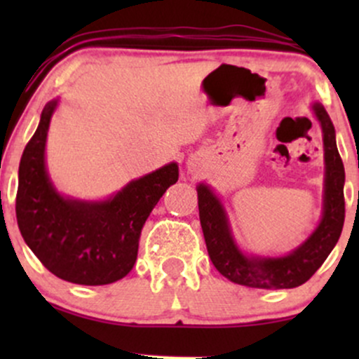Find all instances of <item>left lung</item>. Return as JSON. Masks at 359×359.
<instances>
[{"label":"left lung","instance_id":"left-lung-1","mask_svg":"<svg viewBox=\"0 0 359 359\" xmlns=\"http://www.w3.org/2000/svg\"><path fill=\"white\" fill-rule=\"evenodd\" d=\"M324 133L325 192L324 216L312 236L294 253L283 258H246L229 234L219 201L201 184L197 204L205 246L212 265L234 283L258 288H294L306 283L329 257L344 224V165L336 147L334 126L320 104H314Z\"/></svg>","mask_w":359,"mask_h":359}]
</instances>
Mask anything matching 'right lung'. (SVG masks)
Masks as SVG:
<instances>
[{
    "label": "right lung",
    "instance_id": "obj_1",
    "mask_svg": "<svg viewBox=\"0 0 359 359\" xmlns=\"http://www.w3.org/2000/svg\"><path fill=\"white\" fill-rule=\"evenodd\" d=\"M57 101L45 106L18 170L16 221L25 243L55 277L106 285L130 273L147 217L179 179L175 163L133 180L104 203L69 201L53 191L45 170V140Z\"/></svg>",
    "mask_w": 359,
    "mask_h": 359
}]
</instances>
